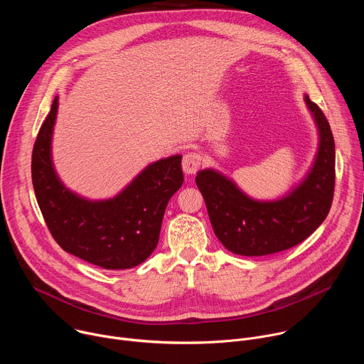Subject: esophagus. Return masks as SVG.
Returning <instances> with one entry per match:
<instances>
[{
	"label": "esophagus",
	"instance_id": "34e87169",
	"mask_svg": "<svg viewBox=\"0 0 364 364\" xmlns=\"http://www.w3.org/2000/svg\"><path fill=\"white\" fill-rule=\"evenodd\" d=\"M201 166V157L197 152H188L183 157V171L188 176L196 174Z\"/></svg>",
	"mask_w": 364,
	"mask_h": 364
}]
</instances>
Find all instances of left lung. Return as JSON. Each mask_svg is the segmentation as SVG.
<instances>
[{
    "instance_id": "left-lung-1",
    "label": "left lung",
    "mask_w": 364,
    "mask_h": 364,
    "mask_svg": "<svg viewBox=\"0 0 364 364\" xmlns=\"http://www.w3.org/2000/svg\"><path fill=\"white\" fill-rule=\"evenodd\" d=\"M318 131V148L304 178L284 196L256 200L215 168L197 173L215 235L242 256H264L287 250L313 233L327 218L336 181L334 138L323 111L304 95Z\"/></svg>"
}]
</instances>
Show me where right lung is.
<instances>
[{"mask_svg": "<svg viewBox=\"0 0 364 364\" xmlns=\"http://www.w3.org/2000/svg\"><path fill=\"white\" fill-rule=\"evenodd\" d=\"M59 96L43 122L31 159V177L46 225L60 247L103 269H129L159 245L166 207L184 181L181 155L146 166L117 196L89 200L56 173L51 141Z\"/></svg>", "mask_w": 364, "mask_h": 364, "instance_id": "right-lung-1", "label": "right lung"}]
</instances>
